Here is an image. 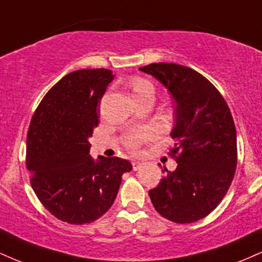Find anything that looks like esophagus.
<instances>
[{
    "label": "esophagus",
    "instance_id": "obj_1",
    "mask_svg": "<svg viewBox=\"0 0 262 262\" xmlns=\"http://www.w3.org/2000/svg\"><path fill=\"white\" fill-rule=\"evenodd\" d=\"M132 165H133V170H134V171H137V170H139V169H140L141 165H143V162H141V161H137V160H134L133 162H132Z\"/></svg>",
    "mask_w": 262,
    "mask_h": 262
}]
</instances>
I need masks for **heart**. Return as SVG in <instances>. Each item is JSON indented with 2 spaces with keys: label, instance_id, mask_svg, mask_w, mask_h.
Returning a JSON list of instances; mask_svg holds the SVG:
<instances>
[{
  "label": "heart",
  "instance_id": "heart-1",
  "mask_svg": "<svg viewBox=\"0 0 262 262\" xmlns=\"http://www.w3.org/2000/svg\"><path fill=\"white\" fill-rule=\"evenodd\" d=\"M146 90H151L152 91L151 83H149L148 81L138 80L133 83V93L143 92V91H146ZM151 138H152V132L150 130V129L148 128L139 129V130H135L132 134L128 135L127 139H125V144H127L129 149H132L133 151H137V150L139 149L141 143L151 139Z\"/></svg>",
  "mask_w": 262,
  "mask_h": 262
}]
</instances>
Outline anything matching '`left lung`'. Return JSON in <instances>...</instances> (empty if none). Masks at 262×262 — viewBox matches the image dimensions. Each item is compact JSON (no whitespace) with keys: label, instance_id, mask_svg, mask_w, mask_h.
I'll list each match as a JSON object with an SVG mask.
<instances>
[{"label":"left lung","instance_id":"left-lung-1","mask_svg":"<svg viewBox=\"0 0 262 262\" xmlns=\"http://www.w3.org/2000/svg\"><path fill=\"white\" fill-rule=\"evenodd\" d=\"M139 70L158 80L175 102L170 134L177 167H164L149 196L164 218L193 223L215 209L233 181L237 159L233 117L218 90L192 69L158 62Z\"/></svg>","mask_w":262,"mask_h":262}]
</instances>
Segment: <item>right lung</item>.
I'll return each mask as SVG.
<instances>
[{
  "label": "right lung",
  "mask_w": 262,
  "mask_h": 262,
  "mask_svg": "<svg viewBox=\"0 0 262 262\" xmlns=\"http://www.w3.org/2000/svg\"><path fill=\"white\" fill-rule=\"evenodd\" d=\"M114 75L107 69L68 74L41 100L27 134V169L43 206L60 221L91 223L111 208L125 159L90 155L97 106Z\"/></svg>",
  "instance_id": "1"
}]
</instances>
